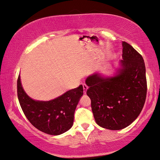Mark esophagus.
Segmentation results:
<instances>
[{
  "mask_svg": "<svg viewBox=\"0 0 160 160\" xmlns=\"http://www.w3.org/2000/svg\"><path fill=\"white\" fill-rule=\"evenodd\" d=\"M83 90H84V93H86V92H87V90L88 89V86L87 85V84H83Z\"/></svg>",
  "mask_w": 160,
  "mask_h": 160,
  "instance_id": "34e87169",
  "label": "esophagus"
}]
</instances>
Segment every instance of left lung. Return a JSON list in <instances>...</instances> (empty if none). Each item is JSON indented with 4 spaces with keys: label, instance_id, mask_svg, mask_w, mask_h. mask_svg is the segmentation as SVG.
<instances>
[{
    "label": "left lung",
    "instance_id": "obj_1",
    "mask_svg": "<svg viewBox=\"0 0 160 160\" xmlns=\"http://www.w3.org/2000/svg\"><path fill=\"white\" fill-rule=\"evenodd\" d=\"M121 69L114 77L95 73L87 78V96L96 123L109 130H120L140 115L145 103L147 82L144 59L127 42H122Z\"/></svg>",
    "mask_w": 160,
    "mask_h": 160
}]
</instances>
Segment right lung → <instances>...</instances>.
<instances>
[{
    "instance_id": "1",
    "label": "right lung",
    "mask_w": 160,
    "mask_h": 160,
    "mask_svg": "<svg viewBox=\"0 0 160 160\" xmlns=\"http://www.w3.org/2000/svg\"><path fill=\"white\" fill-rule=\"evenodd\" d=\"M17 94L24 114L33 127L45 133L58 135L73 126L74 112L83 95V87L80 84L52 100L36 101L24 91L19 75Z\"/></svg>"
}]
</instances>
